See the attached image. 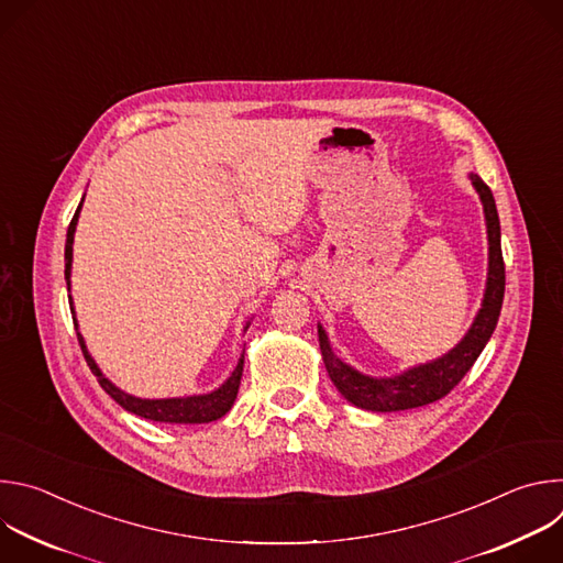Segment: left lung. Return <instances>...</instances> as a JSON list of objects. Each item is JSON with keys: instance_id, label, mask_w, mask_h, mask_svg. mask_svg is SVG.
Masks as SVG:
<instances>
[{"instance_id": "obj_1", "label": "left lung", "mask_w": 563, "mask_h": 563, "mask_svg": "<svg viewBox=\"0 0 563 563\" xmlns=\"http://www.w3.org/2000/svg\"><path fill=\"white\" fill-rule=\"evenodd\" d=\"M472 187L484 205L486 229H488V280L481 309L476 311L465 336L443 356L408 367L396 376H369L356 367L341 361L332 347L328 332L318 323V343L323 354L325 369L336 385V389L352 406L367 412H400L421 408L443 398L459 380L470 372L478 354L488 345L497 320L501 313L504 291H506V267L501 256V227L499 213L490 187L476 174H470Z\"/></svg>"}]
</instances>
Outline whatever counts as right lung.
I'll list each match as a JSON object with an SVG mask.
<instances>
[{
	"instance_id": "1",
	"label": "right lung",
	"mask_w": 563,
	"mask_h": 563,
	"mask_svg": "<svg viewBox=\"0 0 563 563\" xmlns=\"http://www.w3.org/2000/svg\"><path fill=\"white\" fill-rule=\"evenodd\" d=\"M85 202V198H82ZM82 202H79L70 224H68V231H66V247H64V278H66V289L70 291V267H73V238H75V227H77V218H79V211H82ZM68 305H70V313H73V325H75V332H77V341H79V347H82V354L91 367V372L96 374L98 383L102 385V389L115 400L118 406H122L126 412L135 415V417H142V419H148V421H157V423H211V421H218L220 417H224L233 400L238 396V387H240V378H243V365H245V352L240 354L238 358V365L235 369L229 374V378L216 387L213 391H207V394H191V396H174V398H140V396H133V394H126L124 389H120L118 385H113L104 374L102 369L98 367V363L93 361V356L89 354L87 350V343H85V336L79 334L77 330V318H75V307H73V298L68 296ZM250 323L245 325V332H247Z\"/></svg>"
}]
</instances>
